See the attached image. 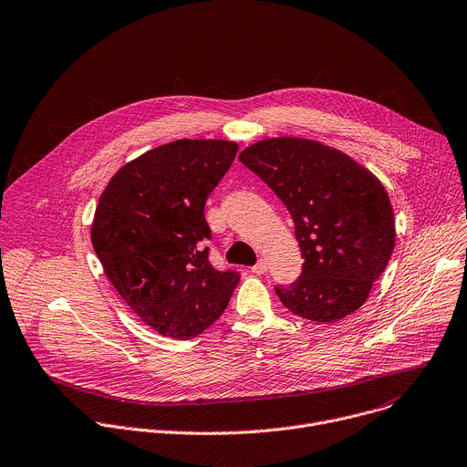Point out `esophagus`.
<instances>
[{"instance_id": "1", "label": "esophagus", "mask_w": 467, "mask_h": 467, "mask_svg": "<svg viewBox=\"0 0 467 467\" xmlns=\"http://www.w3.org/2000/svg\"><path fill=\"white\" fill-rule=\"evenodd\" d=\"M251 271H253V273H258V275H260V273H265V271H267V262H265L264 258H260V260L251 267Z\"/></svg>"}]
</instances>
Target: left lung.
Returning a JSON list of instances; mask_svg holds the SVG:
<instances>
[{
  "instance_id": "8db88e82",
  "label": "left lung",
  "mask_w": 467,
  "mask_h": 467,
  "mask_svg": "<svg viewBox=\"0 0 467 467\" xmlns=\"http://www.w3.org/2000/svg\"><path fill=\"white\" fill-rule=\"evenodd\" d=\"M287 207L304 258L296 280L276 285L291 314L336 323L367 300L394 249V213L383 185L339 150L278 137L240 153Z\"/></svg>"
}]
</instances>
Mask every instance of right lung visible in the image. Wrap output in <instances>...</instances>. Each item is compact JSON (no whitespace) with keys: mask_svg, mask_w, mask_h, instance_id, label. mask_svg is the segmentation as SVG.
Instances as JSON below:
<instances>
[{"mask_svg":"<svg viewBox=\"0 0 467 467\" xmlns=\"http://www.w3.org/2000/svg\"><path fill=\"white\" fill-rule=\"evenodd\" d=\"M238 144L180 139L122 167L102 192L91 227L106 276L151 330L191 339L227 307L236 269H216L205 203Z\"/></svg>","mask_w":467,"mask_h":467,"instance_id":"1","label":"right lung"}]
</instances>
